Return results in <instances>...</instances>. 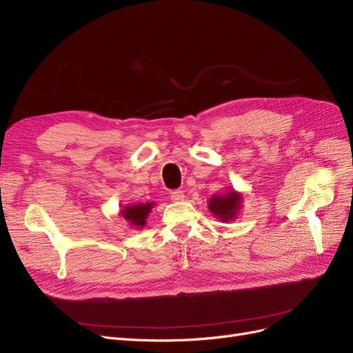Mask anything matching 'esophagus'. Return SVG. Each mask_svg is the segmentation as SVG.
<instances>
[{"instance_id": "34e87169", "label": "esophagus", "mask_w": 353, "mask_h": 353, "mask_svg": "<svg viewBox=\"0 0 353 353\" xmlns=\"http://www.w3.org/2000/svg\"><path fill=\"white\" fill-rule=\"evenodd\" d=\"M184 197L185 196L181 190H174L172 193H170V200H172V201H183Z\"/></svg>"}]
</instances>
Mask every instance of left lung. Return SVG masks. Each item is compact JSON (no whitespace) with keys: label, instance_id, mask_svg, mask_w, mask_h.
Listing matches in <instances>:
<instances>
[{"label":"left lung","instance_id":"obj_1","mask_svg":"<svg viewBox=\"0 0 353 353\" xmlns=\"http://www.w3.org/2000/svg\"><path fill=\"white\" fill-rule=\"evenodd\" d=\"M208 208L212 215L222 222L236 221L243 208V194L234 188H228L209 199Z\"/></svg>","mask_w":353,"mask_h":353}]
</instances>
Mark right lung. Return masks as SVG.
Segmentation results:
<instances>
[{
  "mask_svg": "<svg viewBox=\"0 0 353 353\" xmlns=\"http://www.w3.org/2000/svg\"><path fill=\"white\" fill-rule=\"evenodd\" d=\"M154 206V201L148 203H131L128 206H122L119 210V216L128 222V225L134 230H141L145 227L147 218Z\"/></svg>",
  "mask_w": 353,
  "mask_h": 353,
  "instance_id": "obj_1",
  "label": "right lung"
}]
</instances>
